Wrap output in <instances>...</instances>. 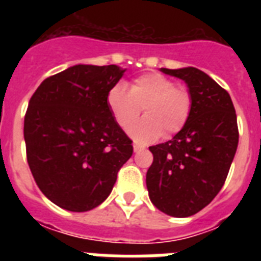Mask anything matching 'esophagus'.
I'll return each instance as SVG.
<instances>
[{
  "label": "esophagus",
  "mask_w": 261,
  "mask_h": 261,
  "mask_svg": "<svg viewBox=\"0 0 261 261\" xmlns=\"http://www.w3.org/2000/svg\"><path fill=\"white\" fill-rule=\"evenodd\" d=\"M143 147L141 146V145H137V143H134V151L135 153H138V151H142Z\"/></svg>",
  "instance_id": "obj_1"
}]
</instances>
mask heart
I'll use <instances>...</instances> for the list:
<instances>
[{
	"label": "heart",
	"mask_w": 261,
	"mask_h": 261,
	"mask_svg": "<svg viewBox=\"0 0 261 261\" xmlns=\"http://www.w3.org/2000/svg\"><path fill=\"white\" fill-rule=\"evenodd\" d=\"M107 106L119 126L127 128L141 114L145 116L128 128L139 143H149L165 131L173 135L186 126L192 100L188 90L176 87L171 79L160 73H146L131 83L130 89L119 81L107 93Z\"/></svg>",
	"instance_id": "heart-1"
}]
</instances>
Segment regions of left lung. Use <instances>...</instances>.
Masks as SVG:
<instances>
[{
	"instance_id": "obj_1",
	"label": "left lung",
	"mask_w": 261,
	"mask_h": 261,
	"mask_svg": "<svg viewBox=\"0 0 261 261\" xmlns=\"http://www.w3.org/2000/svg\"><path fill=\"white\" fill-rule=\"evenodd\" d=\"M160 70L187 84L192 107L186 126L171 141L150 146L149 198L160 211L186 218L217 196L226 180L239 145L231 98L210 75L196 67Z\"/></svg>"
}]
</instances>
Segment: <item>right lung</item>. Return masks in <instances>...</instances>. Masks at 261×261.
Instances as JSON below:
<instances>
[{
  "label": "right lung",
  "mask_w": 261,
  "mask_h": 261,
  "mask_svg": "<svg viewBox=\"0 0 261 261\" xmlns=\"http://www.w3.org/2000/svg\"><path fill=\"white\" fill-rule=\"evenodd\" d=\"M126 69L75 65L46 79L24 119L27 160L43 194L65 210L101 204L133 154L131 139L107 106Z\"/></svg>",
  "instance_id": "1"
}]
</instances>
